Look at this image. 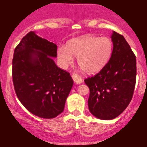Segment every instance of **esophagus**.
Returning a JSON list of instances; mask_svg holds the SVG:
<instances>
[{"label":"esophagus","instance_id":"esophagus-1","mask_svg":"<svg viewBox=\"0 0 147 147\" xmlns=\"http://www.w3.org/2000/svg\"><path fill=\"white\" fill-rule=\"evenodd\" d=\"M72 78L73 79L74 82H75V83L77 84H82V82H83V81H82V77H81L79 75H77V74H73V75H72Z\"/></svg>","mask_w":147,"mask_h":147}]
</instances>
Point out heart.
<instances>
[{
  "label": "heart",
  "instance_id": "heart-1",
  "mask_svg": "<svg viewBox=\"0 0 147 147\" xmlns=\"http://www.w3.org/2000/svg\"><path fill=\"white\" fill-rule=\"evenodd\" d=\"M113 43L108 37L84 36L69 42L67 48L60 46L57 55L59 61L66 68L77 59L79 66L86 73L99 71L110 59Z\"/></svg>",
  "mask_w": 147,
  "mask_h": 147
}]
</instances>
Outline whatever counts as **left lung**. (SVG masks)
Segmentation results:
<instances>
[{
    "label": "left lung",
    "mask_w": 147,
    "mask_h": 147,
    "mask_svg": "<svg viewBox=\"0 0 147 147\" xmlns=\"http://www.w3.org/2000/svg\"><path fill=\"white\" fill-rule=\"evenodd\" d=\"M110 60L100 72L84 80L90 89L88 109L96 117L114 119L126 109L136 82V58L122 35L114 32Z\"/></svg>",
    "instance_id": "left-lung-1"
}]
</instances>
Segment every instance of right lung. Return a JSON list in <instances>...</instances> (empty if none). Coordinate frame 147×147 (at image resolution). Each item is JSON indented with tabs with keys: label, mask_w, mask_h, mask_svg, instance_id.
Listing matches in <instances>:
<instances>
[{
	"label": "right lung",
	"mask_w": 147,
	"mask_h": 147,
	"mask_svg": "<svg viewBox=\"0 0 147 147\" xmlns=\"http://www.w3.org/2000/svg\"><path fill=\"white\" fill-rule=\"evenodd\" d=\"M55 43L30 32L14 50L12 79L18 99L28 111L39 117L51 119L64 110L73 86L70 73L61 70L53 59Z\"/></svg>",
	"instance_id": "1"
}]
</instances>
